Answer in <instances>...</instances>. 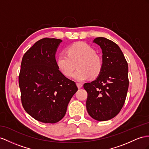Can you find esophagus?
<instances>
[{
	"mask_svg": "<svg viewBox=\"0 0 149 149\" xmlns=\"http://www.w3.org/2000/svg\"><path fill=\"white\" fill-rule=\"evenodd\" d=\"M77 86L79 89L81 88V87H82V84H81V83H79V82H77Z\"/></svg>",
	"mask_w": 149,
	"mask_h": 149,
	"instance_id": "obj_1",
	"label": "esophagus"
}]
</instances>
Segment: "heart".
<instances>
[{"label": "heart", "mask_w": 149, "mask_h": 149, "mask_svg": "<svg viewBox=\"0 0 149 149\" xmlns=\"http://www.w3.org/2000/svg\"><path fill=\"white\" fill-rule=\"evenodd\" d=\"M58 69L66 77H72L77 81H82L100 75L103 67L102 57L95 49L84 42H78L68 47L66 54H60L56 58Z\"/></svg>", "instance_id": "obj_1"}]
</instances>
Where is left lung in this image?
I'll use <instances>...</instances> for the list:
<instances>
[{"instance_id": "left-lung-1", "label": "left lung", "mask_w": 149, "mask_h": 149, "mask_svg": "<svg viewBox=\"0 0 149 149\" xmlns=\"http://www.w3.org/2000/svg\"><path fill=\"white\" fill-rule=\"evenodd\" d=\"M94 43L100 46L103 67L95 81L85 83L87 93L86 108L93 119L111 120L123 108L128 89V67L123 52L113 41L103 37L96 38Z\"/></svg>"}]
</instances>
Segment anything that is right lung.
<instances>
[{
  "instance_id": "obj_1",
  "label": "right lung",
  "mask_w": 149,
  "mask_h": 149,
  "mask_svg": "<svg viewBox=\"0 0 149 149\" xmlns=\"http://www.w3.org/2000/svg\"><path fill=\"white\" fill-rule=\"evenodd\" d=\"M62 41L43 38L22 57L19 75L22 105L34 119L55 123L66 113L68 102L78 88L56 65L55 53Z\"/></svg>"
}]
</instances>
